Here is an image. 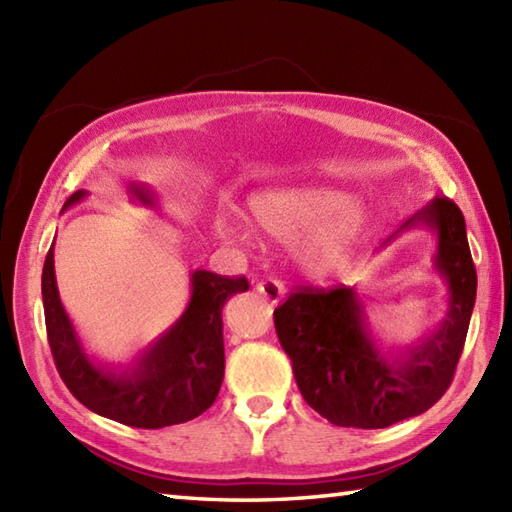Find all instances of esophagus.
<instances>
[{"instance_id": "obj_1", "label": "esophagus", "mask_w": 512, "mask_h": 512, "mask_svg": "<svg viewBox=\"0 0 512 512\" xmlns=\"http://www.w3.org/2000/svg\"><path fill=\"white\" fill-rule=\"evenodd\" d=\"M257 292H259V295H262L264 299H268L270 303H279L281 299L286 297V286L281 284L279 279L268 277V279L259 281V284H257Z\"/></svg>"}]
</instances>
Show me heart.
<instances>
[{"instance_id":"b5f03b06","label":"heart","mask_w":512,"mask_h":512,"mask_svg":"<svg viewBox=\"0 0 512 512\" xmlns=\"http://www.w3.org/2000/svg\"><path fill=\"white\" fill-rule=\"evenodd\" d=\"M248 211L259 231L288 242L297 239L295 255L308 273L328 277L341 270L367 233L369 215L347 193L323 184H295L257 191ZM211 228L222 242L246 244L253 231L237 211H215Z\"/></svg>"}]
</instances>
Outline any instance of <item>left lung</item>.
<instances>
[{"label": "left lung", "instance_id": "1", "mask_svg": "<svg viewBox=\"0 0 512 512\" xmlns=\"http://www.w3.org/2000/svg\"><path fill=\"white\" fill-rule=\"evenodd\" d=\"M418 226L438 235L433 266L449 290L447 319L418 343L380 350L361 297L347 286L299 288L275 310L279 343L303 400L336 427L385 429L420 416L451 385L469 332L477 275L458 204L438 195L400 231Z\"/></svg>", "mask_w": 512, "mask_h": 512}]
</instances>
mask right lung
Wrapping results in <instances>:
<instances>
[{"label":"right lung","mask_w":512,"mask_h":512,"mask_svg":"<svg viewBox=\"0 0 512 512\" xmlns=\"http://www.w3.org/2000/svg\"><path fill=\"white\" fill-rule=\"evenodd\" d=\"M129 193L136 202L154 206V193L145 184H132ZM85 195L88 191L72 193L63 209L81 202ZM244 290H248L246 277L231 279L195 270L191 301L182 317L134 365L118 369L92 361L83 350L59 299L50 248L43 264L41 295L54 365L72 396L103 418L136 429H160L193 420L213 405L222 387V308Z\"/></svg>","instance_id":"add662e5"}]
</instances>
